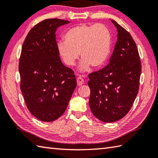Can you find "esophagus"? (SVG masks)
<instances>
[{"instance_id": "1", "label": "esophagus", "mask_w": 158, "mask_h": 158, "mask_svg": "<svg viewBox=\"0 0 158 158\" xmlns=\"http://www.w3.org/2000/svg\"><path fill=\"white\" fill-rule=\"evenodd\" d=\"M77 83L78 86L81 85L83 83H84V80H83V77L81 76H79L77 78Z\"/></svg>"}]
</instances>
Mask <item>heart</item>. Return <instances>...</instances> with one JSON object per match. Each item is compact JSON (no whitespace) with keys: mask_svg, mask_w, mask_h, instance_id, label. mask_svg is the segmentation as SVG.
Listing matches in <instances>:
<instances>
[{"mask_svg":"<svg viewBox=\"0 0 158 158\" xmlns=\"http://www.w3.org/2000/svg\"><path fill=\"white\" fill-rule=\"evenodd\" d=\"M64 38L65 42L57 44V51L67 66L75 64L79 53L82 60L79 70L82 72L88 71L90 66L100 69L106 63L111 51L112 34L105 24H80L68 30Z\"/></svg>","mask_w":158,"mask_h":158,"instance_id":"1","label":"heart"}]
</instances>
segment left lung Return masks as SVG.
<instances>
[{
	"label": "left lung",
	"instance_id": "left-lung-1",
	"mask_svg": "<svg viewBox=\"0 0 158 158\" xmlns=\"http://www.w3.org/2000/svg\"><path fill=\"white\" fill-rule=\"evenodd\" d=\"M118 35L107 66L89 75V104L95 117L105 123L123 118L138 94L142 65L136 44L127 31L112 20Z\"/></svg>",
	"mask_w": 158,
	"mask_h": 158
}]
</instances>
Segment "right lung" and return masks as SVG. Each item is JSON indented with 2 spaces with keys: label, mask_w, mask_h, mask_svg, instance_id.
<instances>
[{
  "label": "right lung",
  "mask_w": 158,
  "mask_h": 158,
  "mask_svg": "<svg viewBox=\"0 0 158 158\" xmlns=\"http://www.w3.org/2000/svg\"><path fill=\"white\" fill-rule=\"evenodd\" d=\"M69 23L42 20L29 31L22 47L20 89L30 112L44 122L62 115L77 86L74 71L61 62L55 37L57 28Z\"/></svg>",
  "instance_id": "add662e5"
}]
</instances>
